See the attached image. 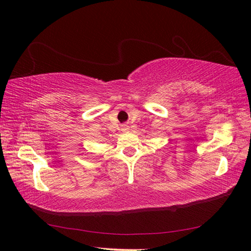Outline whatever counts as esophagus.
<instances>
[{
	"instance_id": "obj_1",
	"label": "esophagus",
	"mask_w": 251,
	"mask_h": 251,
	"mask_svg": "<svg viewBox=\"0 0 251 251\" xmlns=\"http://www.w3.org/2000/svg\"><path fill=\"white\" fill-rule=\"evenodd\" d=\"M128 129H129V126H127V125H123L122 126V130L123 131H127Z\"/></svg>"
}]
</instances>
